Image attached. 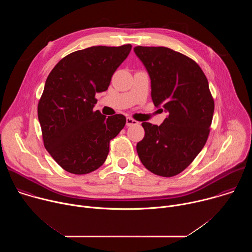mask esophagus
<instances>
[{"instance_id":"1","label":"esophagus","mask_w":252,"mask_h":252,"mask_svg":"<svg viewBox=\"0 0 252 252\" xmlns=\"http://www.w3.org/2000/svg\"><path fill=\"white\" fill-rule=\"evenodd\" d=\"M138 123L136 122V121H134V120H132L131 118H126V126H135V125H137Z\"/></svg>"}]
</instances>
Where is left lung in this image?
I'll list each match as a JSON object with an SVG mask.
<instances>
[{
    "mask_svg": "<svg viewBox=\"0 0 252 252\" xmlns=\"http://www.w3.org/2000/svg\"><path fill=\"white\" fill-rule=\"evenodd\" d=\"M151 79L152 98L167 117L160 126L142 123L145 137L136 145L142 164L170 177L185 170L203 149L209 134L214 101L199 65L164 47H135Z\"/></svg>",
    "mask_w": 252,
    "mask_h": 252,
    "instance_id": "8db88e82",
    "label": "left lung"
}]
</instances>
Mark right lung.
<instances>
[{
	"label": "right lung",
	"instance_id": "add662e5",
	"mask_svg": "<svg viewBox=\"0 0 252 252\" xmlns=\"http://www.w3.org/2000/svg\"><path fill=\"white\" fill-rule=\"evenodd\" d=\"M130 45L91 47L61 60L50 73L38 104L44 145L64 170L86 174L97 169L110 152V140L126 117L94 112L95 94L107 90L127 58Z\"/></svg>",
	"mask_w": 252,
	"mask_h": 252
}]
</instances>
